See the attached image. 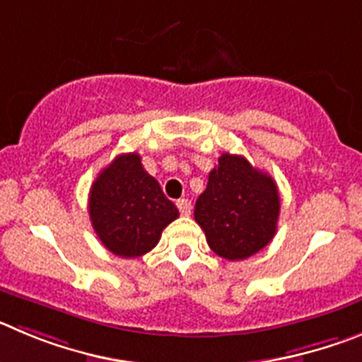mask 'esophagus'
Wrapping results in <instances>:
<instances>
[{
    "instance_id": "34e87169",
    "label": "esophagus",
    "mask_w": 362,
    "mask_h": 362,
    "mask_svg": "<svg viewBox=\"0 0 362 362\" xmlns=\"http://www.w3.org/2000/svg\"><path fill=\"white\" fill-rule=\"evenodd\" d=\"M177 207L184 216H187V214L191 213V200H187V198H180V200L177 202Z\"/></svg>"
}]
</instances>
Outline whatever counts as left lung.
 I'll use <instances>...</instances> for the list:
<instances>
[{"label": "left lung", "instance_id": "8db88e82", "mask_svg": "<svg viewBox=\"0 0 362 362\" xmlns=\"http://www.w3.org/2000/svg\"><path fill=\"white\" fill-rule=\"evenodd\" d=\"M278 185L245 157L223 153L194 205V220L221 258L236 262L259 252L274 238Z\"/></svg>", "mask_w": 362, "mask_h": 362}]
</instances>
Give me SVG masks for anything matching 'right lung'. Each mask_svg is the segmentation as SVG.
Masks as SVG:
<instances>
[{"label": "right lung", "instance_id": "add662e5", "mask_svg": "<svg viewBox=\"0 0 362 362\" xmlns=\"http://www.w3.org/2000/svg\"><path fill=\"white\" fill-rule=\"evenodd\" d=\"M88 211L103 245L120 258H139L157 245L178 218L160 184L141 164V155H119L90 189Z\"/></svg>", "mask_w": 362, "mask_h": 362}]
</instances>
